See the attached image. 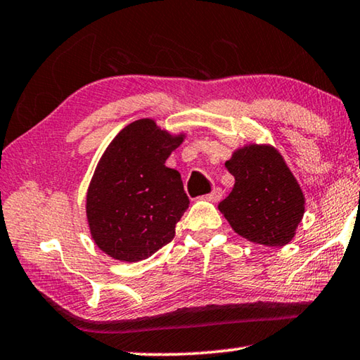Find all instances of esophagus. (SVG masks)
<instances>
[{"mask_svg":"<svg viewBox=\"0 0 360 360\" xmlns=\"http://www.w3.org/2000/svg\"><path fill=\"white\" fill-rule=\"evenodd\" d=\"M221 196H223V193H221L220 188H215L214 191H210L209 194H205L204 199H205V201H210V202H217V201H220Z\"/></svg>","mask_w":360,"mask_h":360,"instance_id":"1","label":"esophagus"}]
</instances>
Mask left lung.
I'll use <instances>...</instances> for the list:
<instances>
[{
  "instance_id": "1",
  "label": "left lung",
  "mask_w": 360,
  "mask_h": 360,
  "mask_svg": "<svg viewBox=\"0 0 360 360\" xmlns=\"http://www.w3.org/2000/svg\"><path fill=\"white\" fill-rule=\"evenodd\" d=\"M225 166L236 184L219 209L234 231L262 245L290 243L303 219L304 196L279 151L247 145Z\"/></svg>"
}]
</instances>
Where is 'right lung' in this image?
Listing matches in <instances>:
<instances>
[{
  "instance_id": "add662e5",
  "label": "right lung",
  "mask_w": 360,
  "mask_h": 360,
  "mask_svg": "<svg viewBox=\"0 0 360 360\" xmlns=\"http://www.w3.org/2000/svg\"><path fill=\"white\" fill-rule=\"evenodd\" d=\"M181 141L184 135L139 120L105 150L87 190L86 214L92 239L115 260H145L174 239L190 199L179 170L166 161Z\"/></svg>"
}]
</instances>
